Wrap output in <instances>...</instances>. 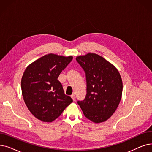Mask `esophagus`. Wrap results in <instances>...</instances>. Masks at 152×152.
I'll use <instances>...</instances> for the list:
<instances>
[{
  "mask_svg": "<svg viewBox=\"0 0 152 152\" xmlns=\"http://www.w3.org/2000/svg\"><path fill=\"white\" fill-rule=\"evenodd\" d=\"M71 98H72V99L75 101V99H76V96H75V95L73 94H72V95H71Z\"/></svg>",
  "mask_w": 152,
  "mask_h": 152,
  "instance_id": "obj_1",
  "label": "esophagus"
}]
</instances>
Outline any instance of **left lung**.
<instances>
[{
    "label": "left lung",
    "instance_id": "1",
    "mask_svg": "<svg viewBox=\"0 0 152 152\" xmlns=\"http://www.w3.org/2000/svg\"><path fill=\"white\" fill-rule=\"evenodd\" d=\"M76 60L84 70L86 95L77 103L84 116L95 123L107 120L121 101L122 81L118 70L101 56L88 53Z\"/></svg>",
    "mask_w": 152,
    "mask_h": 152
}]
</instances>
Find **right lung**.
I'll use <instances>...</instances> for the list:
<instances>
[{
    "mask_svg": "<svg viewBox=\"0 0 152 152\" xmlns=\"http://www.w3.org/2000/svg\"><path fill=\"white\" fill-rule=\"evenodd\" d=\"M72 56L45 55L26 68L21 88L25 103L31 113L43 122H51L60 116L72 99L65 95L59 75Z\"/></svg>",
    "mask_w": 152,
    "mask_h": 152,
    "instance_id": "add662e5",
    "label": "right lung"
}]
</instances>
